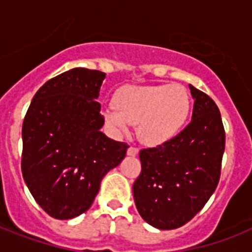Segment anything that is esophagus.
Instances as JSON below:
<instances>
[{
    "mask_svg": "<svg viewBox=\"0 0 252 252\" xmlns=\"http://www.w3.org/2000/svg\"><path fill=\"white\" fill-rule=\"evenodd\" d=\"M126 153H128V156H130V157H136L138 154V149L137 148H134V146H130V148H128V150H126Z\"/></svg>",
    "mask_w": 252,
    "mask_h": 252,
    "instance_id": "obj_1",
    "label": "esophagus"
}]
</instances>
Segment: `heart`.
Segmentation results:
<instances>
[{
  "instance_id": "1",
  "label": "heart",
  "mask_w": 252,
  "mask_h": 252,
  "mask_svg": "<svg viewBox=\"0 0 252 252\" xmlns=\"http://www.w3.org/2000/svg\"><path fill=\"white\" fill-rule=\"evenodd\" d=\"M116 111L107 110L104 119L116 133L137 126V136L145 145L171 141L183 129L191 110L187 90L180 85L126 86L114 99Z\"/></svg>"
}]
</instances>
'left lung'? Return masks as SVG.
Returning <instances> with one entry per match:
<instances>
[{"instance_id": "1", "label": "left lung", "mask_w": 252, "mask_h": 252, "mask_svg": "<svg viewBox=\"0 0 252 252\" xmlns=\"http://www.w3.org/2000/svg\"><path fill=\"white\" fill-rule=\"evenodd\" d=\"M192 120L171 141L140 152L133 197L142 219L161 230L183 226L207 204L221 175L225 129L217 104L189 85Z\"/></svg>"}]
</instances>
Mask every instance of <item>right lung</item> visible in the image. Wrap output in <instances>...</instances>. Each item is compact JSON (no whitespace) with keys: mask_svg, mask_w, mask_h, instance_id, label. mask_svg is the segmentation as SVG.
<instances>
[{"mask_svg":"<svg viewBox=\"0 0 252 252\" xmlns=\"http://www.w3.org/2000/svg\"><path fill=\"white\" fill-rule=\"evenodd\" d=\"M106 73L74 68L47 81L33 95L22 126V174L44 212L70 220L91 207L103 176L129 146L100 132L96 102Z\"/></svg>","mask_w":252,"mask_h":252,"instance_id":"obj_1","label":"right lung"}]
</instances>
